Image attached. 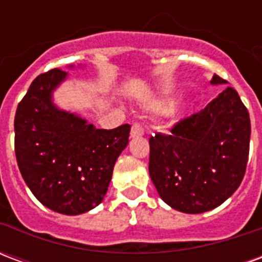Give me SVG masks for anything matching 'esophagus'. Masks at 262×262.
Returning <instances> with one entry per match:
<instances>
[{
    "instance_id": "esophagus-1",
    "label": "esophagus",
    "mask_w": 262,
    "mask_h": 262,
    "mask_svg": "<svg viewBox=\"0 0 262 262\" xmlns=\"http://www.w3.org/2000/svg\"><path fill=\"white\" fill-rule=\"evenodd\" d=\"M144 135V127H143L140 123H133L132 125V130H130V136L135 139V137H140Z\"/></svg>"
}]
</instances>
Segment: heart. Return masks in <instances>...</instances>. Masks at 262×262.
<instances>
[{
	"label": "heart",
	"mask_w": 262,
	"mask_h": 262,
	"mask_svg": "<svg viewBox=\"0 0 262 262\" xmlns=\"http://www.w3.org/2000/svg\"><path fill=\"white\" fill-rule=\"evenodd\" d=\"M168 108H170V105H164V106H163V108H161V109H163V111H167V109H168Z\"/></svg>",
	"instance_id": "obj_1"
}]
</instances>
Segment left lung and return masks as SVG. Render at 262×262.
<instances>
[{
    "label": "left lung",
    "mask_w": 262,
    "mask_h": 262,
    "mask_svg": "<svg viewBox=\"0 0 262 262\" xmlns=\"http://www.w3.org/2000/svg\"><path fill=\"white\" fill-rule=\"evenodd\" d=\"M210 82L227 81L214 74ZM250 135L247 108L227 86L201 112L180 120L171 135L150 137L148 172L161 199L184 213L217 208L242 184Z\"/></svg>",
    "instance_id": "obj_1"
}]
</instances>
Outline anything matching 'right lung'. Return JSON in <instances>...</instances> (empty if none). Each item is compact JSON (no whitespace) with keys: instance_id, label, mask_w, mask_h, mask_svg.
Masks as SVG:
<instances>
[{"instance_id":"right-lung-1","label":"right lung","mask_w":262,"mask_h":262,"mask_svg":"<svg viewBox=\"0 0 262 262\" xmlns=\"http://www.w3.org/2000/svg\"><path fill=\"white\" fill-rule=\"evenodd\" d=\"M67 78L53 69L37 75L15 114V156L22 178L37 201L63 214H80L102 202L130 125L97 129L53 103Z\"/></svg>"}]
</instances>
